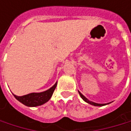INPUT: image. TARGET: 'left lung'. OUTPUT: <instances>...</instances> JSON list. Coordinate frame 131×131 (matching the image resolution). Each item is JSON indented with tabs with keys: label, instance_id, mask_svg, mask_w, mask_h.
<instances>
[{
	"label": "left lung",
	"instance_id": "8db88e82",
	"mask_svg": "<svg viewBox=\"0 0 131 131\" xmlns=\"http://www.w3.org/2000/svg\"><path fill=\"white\" fill-rule=\"evenodd\" d=\"M79 93H80V96H81V98L85 101V102H86L87 103H89V104H91L92 105H95V106H102V105H105V104H98V103H95V102H90V101H89L82 93H80V92H79Z\"/></svg>",
	"mask_w": 131,
	"mask_h": 131
}]
</instances>
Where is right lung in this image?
Here are the masks:
<instances>
[{
  "label": "right lung",
  "mask_w": 131,
  "mask_h": 131,
  "mask_svg": "<svg viewBox=\"0 0 131 131\" xmlns=\"http://www.w3.org/2000/svg\"><path fill=\"white\" fill-rule=\"evenodd\" d=\"M56 86H57V83L47 91L39 92V93H36V92L29 93L28 95H23V96H16L15 95H13L19 102H20L21 103H23L26 106H29V107L39 106L45 104L51 99Z\"/></svg>",
  "instance_id": "1"
}]
</instances>
